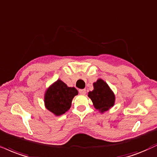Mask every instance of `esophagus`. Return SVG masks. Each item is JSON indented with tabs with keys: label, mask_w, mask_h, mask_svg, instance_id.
I'll return each mask as SVG.
<instances>
[{
	"label": "esophagus",
	"mask_w": 157,
	"mask_h": 157,
	"mask_svg": "<svg viewBox=\"0 0 157 157\" xmlns=\"http://www.w3.org/2000/svg\"><path fill=\"white\" fill-rule=\"evenodd\" d=\"M79 93L81 94H86V89L79 90Z\"/></svg>",
	"instance_id": "obj_1"
}]
</instances>
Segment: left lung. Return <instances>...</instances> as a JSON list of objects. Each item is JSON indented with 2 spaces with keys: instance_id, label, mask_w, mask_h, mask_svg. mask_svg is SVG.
Returning a JSON list of instances; mask_svg holds the SVG:
<instances>
[{
  "instance_id": "8db88e82",
  "label": "left lung",
  "mask_w": 157,
  "mask_h": 157,
  "mask_svg": "<svg viewBox=\"0 0 157 157\" xmlns=\"http://www.w3.org/2000/svg\"><path fill=\"white\" fill-rule=\"evenodd\" d=\"M94 90L88 92V97L91 99L94 107L103 113L114 106L116 97L106 82L98 79L94 82Z\"/></svg>"
}]
</instances>
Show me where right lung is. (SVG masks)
<instances>
[{
    "mask_svg": "<svg viewBox=\"0 0 157 157\" xmlns=\"http://www.w3.org/2000/svg\"><path fill=\"white\" fill-rule=\"evenodd\" d=\"M77 94L78 91L76 88L68 87L58 79L45 91V107L55 116H61L70 109L73 98Z\"/></svg>",
    "mask_w": 157,
    "mask_h": 157,
    "instance_id": "add662e5",
    "label": "right lung"
}]
</instances>
